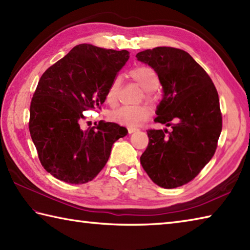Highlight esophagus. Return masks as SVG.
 <instances>
[{"label":"esophagus","instance_id":"34e87169","mask_svg":"<svg viewBox=\"0 0 250 250\" xmlns=\"http://www.w3.org/2000/svg\"><path fill=\"white\" fill-rule=\"evenodd\" d=\"M127 130H128L129 134H133V133H135V131H137L138 128H136V127H128Z\"/></svg>","mask_w":250,"mask_h":250}]
</instances>
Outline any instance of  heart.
Segmentation results:
<instances>
[{
	"instance_id": "1",
	"label": "heart",
	"mask_w": 250,
	"mask_h": 250,
	"mask_svg": "<svg viewBox=\"0 0 250 250\" xmlns=\"http://www.w3.org/2000/svg\"><path fill=\"white\" fill-rule=\"evenodd\" d=\"M129 77L144 89V97L147 101L154 100V89L160 84V79L155 70L149 66H137L129 70ZM122 79L115 77L106 91V102L111 105L116 104L119 100ZM150 109L147 105H125L110 113V120L120 125L134 127L149 119Z\"/></svg>"
}]
</instances>
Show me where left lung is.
Returning <instances> with one entry per match:
<instances>
[{"label":"left lung","mask_w":250,"mask_h":250,"mask_svg":"<svg viewBox=\"0 0 250 250\" xmlns=\"http://www.w3.org/2000/svg\"><path fill=\"white\" fill-rule=\"evenodd\" d=\"M138 61L157 72L164 96L154 122L172 126L148 129L140 163L154 184L176 188L191 182L218 147L222 113L215 86L186 51L158 46L139 52Z\"/></svg>","instance_id":"1"}]
</instances>
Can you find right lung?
<instances>
[{"instance_id": "obj_1", "label": "right lung", "mask_w": 250, "mask_h": 250, "mask_svg": "<svg viewBox=\"0 0 250 250\" xmlns=\"http://www.w3.org/2000/svg\"><path fill=\"white\" fill-rule=\"evenodd\" d=\"M128 51L82 43L42 74L30 103L29 131L42 167L69 184L92 181L109 160L113 144L127 134L116 123L81 129L83 112L101 110L107 88Z\"/></svg>"}]
</instances>
